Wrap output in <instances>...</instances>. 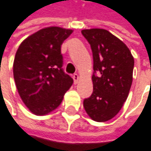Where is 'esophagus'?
I'll list each match as a JSON object with an SVG mask.
<instances>
[{"mask_svg": "<svg viewBox=\"0 0 151 151\" xmlns=\"http://www.w3.org/2000/svg\"><path fill=\"white\" fill-rule=\"evenodd\" d=\"M72 78H73V81H74V84H77L78 81H79V75L77 73H74L72 75Z\"/></svg>", "mask_w": 151, "mask_h": 151, "instance_id": "obj_1", "label": "esophagus"}]
</instances>
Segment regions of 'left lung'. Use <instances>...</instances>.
<instances>
[{"label":"left lung","instance_id":"8db88e82","mask_svg":"<svg viewBox=\"0 0 151 151\" xmlns=\"http://www.w3.org/2000/svg\"><path fill=\"white\" fill-rule=\"evenodd\" d=\"M81 33L90 44L94 61L93 93L83 105L93 120L105 122L119 113L128 96L134 57L127 45L107 30H82Z\"/></svg>","mask_w":151,"mask_h":151}]
</instances>
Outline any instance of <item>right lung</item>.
Instances as JSON below:
<instances>
[{
	"mask_svg": "<svg viewBox=\"0 0 151 151\" xmlns=\"http://www.w3.org/2000/svg\"><path fill=\"white\" fill-rule=\"evenodd\" d=\"M72 30L56 26L38 31L19 46L13 74L18 94L36 115H46L63 101L73 80L63 70L61 45Z\"/></svg>",
	"mask_w": 151,
	"mask_h": 151,
	"instance_id": "1",
	"label": "right lung"
}]
</instances>
